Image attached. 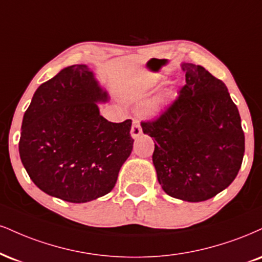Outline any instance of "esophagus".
I'll return each mask as SVG.
<instances>
[{
  "instance_id": "esophagus-1",
  "label": "esophagus",
  "mask_w": 262,
  "mask_h": 262,
  "mask_svg": "<svg viewBox=\"0 0 262 262\" xmlns=\"http://www.w3.org/2000/svg\"><path fill=\"white\" fill-rule=\"evenodd\" d=\"M141 133H143V129H141L139 119L134 118L133 119V124H132V129H130L132 137H133L134 139H137V138L140 137Z\"/></svg>"
}]
</instances>
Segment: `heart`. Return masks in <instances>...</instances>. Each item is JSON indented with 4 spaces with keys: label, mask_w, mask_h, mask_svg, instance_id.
<instances>
[{
    "label": "heart",
    "mask_w": 262,
    "mask_h": 262,
    "mask_svg": "<svg viewBox=\"0 0 262 262\" xmlns=\"http://www.w3.org/2000/svg\"><path fill=\"white\" fill-rule=\"evenodd\" d=\"M167 100H168V96L166 94L163 95H160L155 97V99H151L146 102H144V105L141 106V110H143V113L147 116H154L157 115L159 112H161L163 106L167 103Z\"/></svg>",
    "instance_id": "b5f03b06"
}]
</instances>
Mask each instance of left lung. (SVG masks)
I'll return each mask as SVG.
<instances>
[{"instance_id": "1", "label": "left lung", "mask_w": 262, "mask_h": 262, "mask_svg": "<svg viewBox=\"0 0 262 262\" xmlns=\"http://www.w3.org/2000/svg\"><path fill=\"white\" fill-rule=\"evenodd\" d=\"M182 68L185 84L177 99L141 127L157 141L152 162L163 190L176 199L199 203L234 181L245 139L225 83L201 66L183 63Z\"/></svg>"}]
</instances>
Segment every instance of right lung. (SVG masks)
Returning <instances> with one entry per match:
<instances>
[{
    "instance_id": "add662e5",
    "label": "right lung",
    "mask_w": 262,
    "mask_h": 262,
    "mask_svg": "<svg viewBox=\"0 0 262 262\" xmlns=\"http://www.w3.org/2000/svg\"><path fill=\"white\" fill-rule=\"evenodd\" d=\"M89 67L74 64L41 84L24 113L19 155L34 184L68 203H88L112 190L133 149L132 121L108 122Z\"/></svg>"
}]
</instances>
